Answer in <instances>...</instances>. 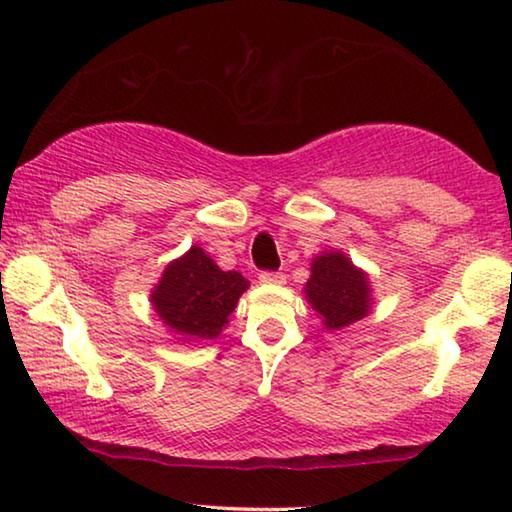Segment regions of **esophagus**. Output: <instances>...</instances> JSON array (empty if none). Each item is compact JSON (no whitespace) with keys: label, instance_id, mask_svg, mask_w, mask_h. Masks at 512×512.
I'll return each instance as SVG.
<instances>
[{"label":"esophagus","instance_id":"obj_1","mask_svg":"<svg viewBox=\"0 0 512 512\" xmlns=\"http://www.w3.org/2000/svg\"><path fill=\"white\" fill-rule=\"evenodd\" d=\"M259 282H262V285H273V287H278V285H285V276H282V273L264 271V273H259Z\"/></svg>","mask_w":512,"mask_h":512}]
</instances>
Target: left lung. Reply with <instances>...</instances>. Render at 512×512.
Listing matches in <instances>:
<instances>
[{
    "label": "left lung",
    "mask_w": 512,
    "mask_h": 512,
    "mask_svg": "<svg viewBox=\"0 0 512 512\" xmlns=\"http://www.w3.org/2000/svg\"><path fill=\"white\" fill-rule=\"evenodd\" d=\"M303 294L326 331L347 329L349 324L368 317L372 310L370 276L342 250L315 255Z\"/></svg>",
    "instance_id": "8db88e82"
}]
</instances>
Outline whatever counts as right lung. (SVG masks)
<instances>
[{"label":"right lung","instance_id":"1","mask_svg":"<svg viewBox=\"0 0 512 512\" xmlns=\"http://www.w3.org/2000/svg\"><path fill=\"white\" fill-rule=\"evenodd\" d=\"M250 282L239 271H223L200 246L172 259L149 301L165 331L177 342L218 338Z\"/></svg>","mask_w":512,"mask_h":512}]
</instances>
